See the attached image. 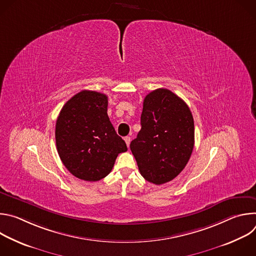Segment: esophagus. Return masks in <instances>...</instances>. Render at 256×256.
Listing matches in <instances>:
<instances>
[{
  "label": "esophagus",
  "mask_w": 256,
  "mask_h": 256,
  "mask_svg": "<svg viewBox=\"0 0 256 256\" xmlns=\"http://www.w3.org/2000/svg\"><path fill=\"white\" fill-rule=\"evenodd\" d=\"M124 142L126 144L128 147H130V136H124Z\"/></svg>",
  "instance_id": "34e87169"
}]
</instances>
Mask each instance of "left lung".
<instances>
[{"instance_id": "1", "label": "left lung", "mask_w": 256, "mask_h": 256, "mask_svg": "<svg viewBox=\"0 0 256 256\" xmlns=\"http://www.w3.org/2000/svg\"><path fill=\"white\" fill-rule=\"evenodd\" d=\"M142 128L130 142L140 175L160 186L186 166L194 146V122L188 104L160 88L144 99Z\"/></svg>"}]
</instances>
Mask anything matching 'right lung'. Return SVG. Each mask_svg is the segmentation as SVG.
<instances>
[{"mask_svg": "<svg viewBox=\"0 0 256 256\" xmlns=\"http://www.w3.org/2000/svg\"><path fill=\"white\" fill-rule=\"evenodd\" d=\"M105 94L83 90L62 106L56 124L58 156L66 168L85 181L107 176L120 153L128 151L107 116Z\"/></svg>", "mask_w": 256, "mask_h": 256, "instance_id": "right-lung-1", "label": "right lung"}]
</instances>
